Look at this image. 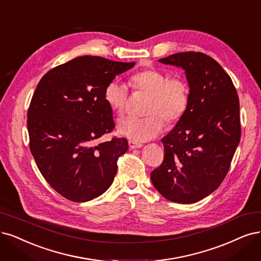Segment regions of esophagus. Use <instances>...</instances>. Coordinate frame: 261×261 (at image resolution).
I'll list each match as a JSON object with an SVG mask.
<instances>
[{
  "label": "esophagus",
  "mask_w": 261,
  "mask_h": 261,
  "mask_svg": "<svg viewBox=\"0 0 261 261\" xmlns=\"http://www.w3.org/2000/svg\"><path fill=\"white\" fill-rule=\"evenodd\" d=\"M128 146H129L130 149H137V148H141V147H142V143L136 142V141H133V140H129V141H128Z\"/></svg>",
  "instance_id": "esophagus-1"
}]
</instances>
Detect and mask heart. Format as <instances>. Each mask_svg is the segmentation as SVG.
Instances as JSON below:
<instances>
[{
	"instance_id": "obj_1",
	"label": "heart",
	"mask_w": 261,
	"mask_h": 261,
	"mask_svg": "<svg viewBox=\"0 0 261 261\" xmlns=\"http://www.w3.org/2000/svg\"><path fill=\"white\" fill-rule=\"evenodd\" d=\"M130 87L148 95L145 105V118H125L118 124V132L133 141L142 142L153 139L162 133L164 120L174 123L186 113L190 93L185 79L168 76L153 67L143 69L129 79ZM105 100L111 110L122 114L128 100V88L113 80L105 88Z\"/></svg>"
}]
</instances>
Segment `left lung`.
Returning a JSON list of instances; mask_svg holds the SVG:
<instances>
[{
    "mask_svg": "<svg viewBox=\"0 0 261 261\" xmlns=\"http://www.w3.org/2000/svg\"><path fill=\"white\" fill-rule=\"evenodd\" d=\"M181 67L190 88L186 113L164 138V160L151 181L165 199L192 204L221 185L241 138L240 101L231 77L200 51L162 58Z\"/></svg>",
    "mask_w": 261,
    "mask_h": 261,
    "instance_id": "1",
    "label": "left lung"
}]
</instances>
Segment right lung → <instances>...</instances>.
<instances>
[{
	"label": "right lung",
	"mask_w": 261,
	"mask_h": 261,
	"mask_svg": "<svg viewBox=\"0 0 261 261\" xmlns=\"http://www.w3.org/2000/svg\"><path fill=\"white\" fill-rule=\"evenodd\" d=\"M134 66L81 56L49 70L35 89L27 114L30 150L45 180L67 200L91 201L113 182L128 142L97 141L114 129L105 88Z\"/></svg>",
	"instance_id": "obj_1"
}]
</instances>
